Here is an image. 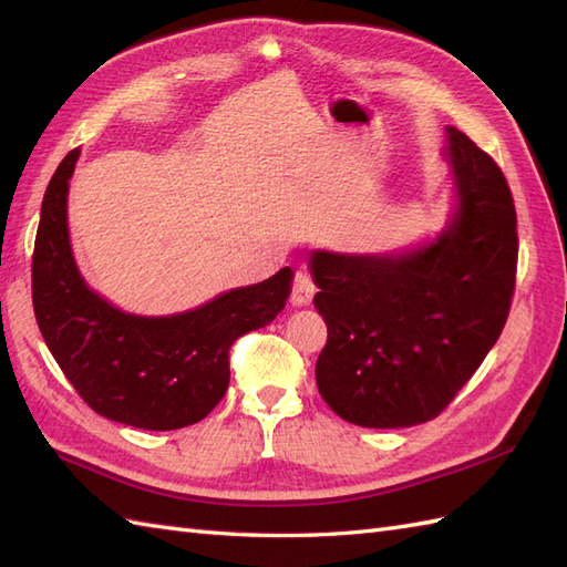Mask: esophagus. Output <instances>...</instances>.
<instances>
[{
    "label": "esophagus",
    "instance_id": "34e87169",
    "mask_svg": "<svg viewBox=\"0 0 567 567\" xmlns=\"http://www.w3.org/2000/svg\"><path fill=\"white\" fill-rule=\"evenodd\" d=\"M315 290H317V286H315L310 274L300 269V271H296V277H293V288H290V302H293L296 307L310 305Z\"/></svg>",
    "mask_w": 567,
    "mask_h": 567
}]
</instances>
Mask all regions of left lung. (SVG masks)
<instances>
[{"label": "left lung", "instance_id": "1", "mask_svg": "<svg viewBox=\"0 0 567 567\" xmlns=\"http://www.w3.org/2000/svg\"><path fill=\"white\" fill-rule=\"evenodd\" d=\"M444 158L456 210L435 241L400 255L310 257L315 307L329 329L317 388L354 425L409 427L440 416L508 319L518 267L508 182L454 127Z\"/></svg>", "mask_w": 567, "mask_h": 567}]
</instances>
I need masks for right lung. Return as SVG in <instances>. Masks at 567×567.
<instances>
[{"mask_svg": "<svg viewBox=\"0 0 567 567\" xmlns=\"http://www.w3.org/2000/svg\"><path fill=\"white\" fill-rule=\"evenodd\" d=\"M80 148L51 177L32 252V307L56 364L96 414L144 431L198 423L229 388V350L262 329L290 293L288 267L173 317L125 315L84 284L68 238V179Z\"/></svg>", "mask_w": 567, "mask_h": 567, "instance_id": "1", "label": "right lung"}]
</instances>
